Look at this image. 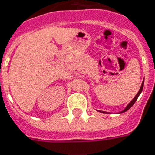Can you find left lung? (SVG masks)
<instances>
[{
	"instance_id": "8db88e82",
	"label": "left lung",
	"mask_w": 155,
	"mask_h": 155,
	"mask_svg": "<svg viewBox=\"0 0 155 155\" xmlns=\"http://www.w3.org/2000/svg\"><path fill=\"white\" fill-rule=\"evenodd\" d=\"M143 82H144V81H143V83H142V85H141V87H140V89H139V91H138V94H137V95L135 96V97H134L133 100L131 101L129 103L127 104V106L126 107L124 108V110H123V111H121V112H119V113H123V112H125V111H127V110H128V109H130V108L133 107V105L135 103V101H137V99H138V96H139V95L141 94L142 91H143ZM100 111V112H102V113H108V112H107V111Z\"/></svg>"
}]
</instances>
